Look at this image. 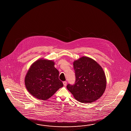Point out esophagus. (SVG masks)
I'll return each mask as SVG.
<instances>
[{"instance_id": "1", "label": "esophagus", "mask_w": 131, "mask_h": 131, "mask_svg": "<svg viewBox=\"0 0 131 131\" xmlns=\"http://www.w3.org/2000/svg\"><path fill=\"white\" fill-rule=\"evenodd\" d=\"M63 83L64 85H66L67 82L66 81H64L63 82Z\"/></svg>"}]
</instances>
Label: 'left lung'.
<instances>
[{
  "instance_id": "1",
  "label": "left lung",
  "mask_w": 131,
  "mask_h": 131,
  "mask_svg": "<svg viewBox=\"0 0 131 131\" xmlns=\"http://www.w3.org/2000/svg\"><path fill=\"white\" fill-rule=\"evenodd\" d=\"M75 81L68 84V90L77 100L91 103L102 95L106 87V78L102 67L94 60L86 57L73 62Z\"/></svg>"
}]
</instances>
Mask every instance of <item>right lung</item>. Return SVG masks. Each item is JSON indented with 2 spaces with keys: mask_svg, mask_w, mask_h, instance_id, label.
<instances>
[{
  "mask_svg": "<svg viewBox=\"0 0 131 131\" xmlns=\"http://www.w3.org/2000/svg\"><path fill=\"white\" fill-rule=\"evenodd\" d=\"M54 64L51 60L40 59L30 68L25 78V84L29 92L36 98L48 99L63 86Z\"/></svg>",
  "mask_w": 131,
  "mask_h": 131,
  "instance_id": "obj_1",
  "label": "right lung"
}]
</instances>
